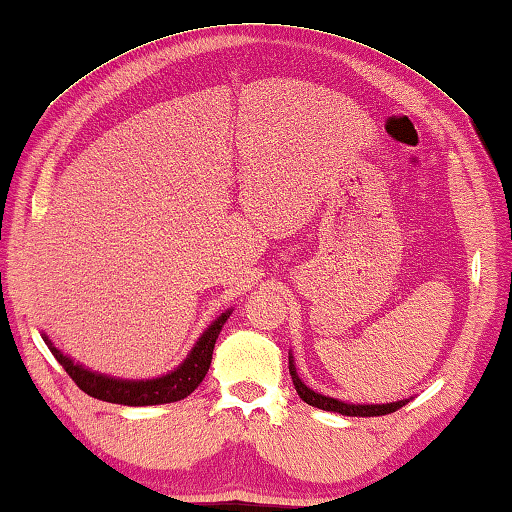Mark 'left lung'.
Listing matches in <instances>:
<instances>
[{"label":"left lung","instance_id":"1","mask_svg":"<svg viewBox=\"0 0 512 512\" xmlns=\"http://www.w3.org/2000/svg\"><path fill=\"white\" fill-rule=\"evenodd\" d=\"M288 371H291V378H293L297 396H300L304 403L318 407V410H324V412H338L342 416H385V414H392L396 410H401L403 405L410 403V398H403V401L383 403V405H356V403H345V401H338V398L324 396L320 392H313V389L306 387L302 383V378L297 376L295 360H293L291 351H288Z\"/></svg>","mask_w":512,"mask_h":512}]
</instances>
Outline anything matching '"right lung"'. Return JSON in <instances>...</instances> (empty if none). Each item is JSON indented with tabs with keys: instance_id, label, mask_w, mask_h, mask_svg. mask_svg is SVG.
Listing matches in <instances>:
<instances>
[{
	"instance_id": "right-lung-1",
	"label": "right lung",
	"mask_w": 512,
	"mask_h": 512,
	"mask_svg": "<svg viewBox=\"0 0 512 512\" xmlns=\"http://www.w3.org/2000/svg\"><path fill=\"white\" fill-rule=\"evenodd\" d=\"M232 309L224 311L219 318L210 324V327L201 333L199 340L194 342L188 356L179 367L167 371V374L159 378H116L100 374V371H91L85 365H80L67 353H62L53 345L46 333L42 338L49 345L55 360L60 362L64 371L73 378L82 392L98 398V401L116 403V405H129V407H143V405H163V403H176L181 398L190 396L194 389L201 385V380L206 378L210 362H212V349L224 327L226 320L230 318Z\"/></svg>"
}]
</instances>
